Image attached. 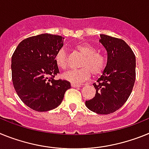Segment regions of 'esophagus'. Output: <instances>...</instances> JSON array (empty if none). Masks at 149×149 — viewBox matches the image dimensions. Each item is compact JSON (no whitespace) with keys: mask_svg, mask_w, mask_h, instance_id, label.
Listing matches in <instances>:
<instances>
[{"mask_svg":"<svg viewBox=\"0 0 149 149\" xmlns=\"http://www.w3.org/2000/svg\"><path fill=\"white\" fill-rule=\"evenodd\" d=\"M71 86L73 88H79L80 87V85H79V84H76V83H71Z\"/></svg>","mask_w":149,"mask_h":149,"instance_id":"esophagus-1","label":"esophagus"}]
</instances>
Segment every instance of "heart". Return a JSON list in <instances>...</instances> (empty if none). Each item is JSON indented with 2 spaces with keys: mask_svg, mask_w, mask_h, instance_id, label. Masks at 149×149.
<instances>
[{
  "mask_svg": "<svg viewBox=\"0 0 149 149\" xmlns=\"http://www.w3.org/2000/svg\"><path fill=\"white\" fill-rule=\"evenodd\" d=\"M76 50L83 55L79 69L70 70L63 74V78L73 83H81L89 78L91 73L94 76L101 74L106 67V58L101 53L95 52L93 46L87 43L78 44ZM57 66L62 70L67 67V55L64 49L58 51L55 57Z\"/></svg>",
  "mask_w": 149,
  "mask_h": 149,
  "instance_id": "1",
  "label": "heart"
}]
</instances>
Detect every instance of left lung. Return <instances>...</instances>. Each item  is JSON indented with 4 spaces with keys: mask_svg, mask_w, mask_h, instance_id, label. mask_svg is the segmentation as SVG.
<instances>
[{
    "mask_svg": "<svg viewBox=\"0 0 149 149\" xmlns=\"http://www.w3.org/2000/svg\"><path fill=\"white\" fill-rule=\"evenodd\" d=\"M99 42L107 52V63L93 85L95 96L85 101L91 111L107 115L121 108L130 97L136 79V57L121 39L100 34Z\"/></svg>",
    "mask_w": 149,
    "mask_h": 149,
    "instance_id": "left-lung-1",
    "label": "left lung"
}]
</instances>
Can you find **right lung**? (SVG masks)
<instances>
[{"mask_svg":"<svg viewBox=\"0 0 149 149\" xmlns=\"http://www.w3.org/2000/svg\"><path fill=\"white\" fill-rule=\"evenodd\" d=\"M64 39L49 33L28 37L18 45L13 55L14 88L22 101L33 110L55 109L70 88L68 81L53 79L60 73L55 57L64 46Z\"/></svg>","mask_w":149,"mask_h":149,"instance_id":"1","label":"right lung"}]
</instances>
